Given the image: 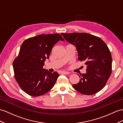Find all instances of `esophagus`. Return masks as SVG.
<instances>
[{
    "label": "esophagus",
    "mask_w": 123,
    "mask_h": 123,
    "mask_svg": "<svg viewBox=\"0 0 123 123\" xmlns=\"http://www.w3.org/2000/svg\"><path fill=\"white\" fill-rule=\"evenodd\" d=\"M62 73L65 74H69V72L67 71H62Z\"/></svg>",
    "instance_id": "obj_1"
}]
</instances>
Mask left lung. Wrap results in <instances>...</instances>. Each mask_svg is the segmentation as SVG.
<instances>
[{"label": "left lung", "mask_w": 123, "mask_h": 123, "mask_svg": "<svg viewBox=\"0 0 123 123\" xmlns=\"http://www.w3.org/2000/svg\"><path fill=\"white\" fill-rule=\"evenodd\" d=\"M65 40L76 46L80 61H84L86 73L73 85L82 94L92 95L102 89L112 73V58L108 47L101 38L86 33H61Z\"/></svg>", "instance_id": "left-lung-1"}]
</instances>
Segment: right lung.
<instances>
[{
  "instance_id": "add662e5",
  "label": "right lung",
  "mask_w": 123,
  "mask_h": 123,
  "mask_svg": "<svg viewBox=\"0 0 123 123\" xmlns=\"http://www.w3.org/2000/svg\"><path fill=\"white\" fill-rule=\"evenodd\" d=\"M64 38L58 33L40 34L23 42L19 55L13 62L14 78L23 91L32 97L45 94L51 89L59 77L44 69L54 45Z\"/></svg>"
}]
</instances>
